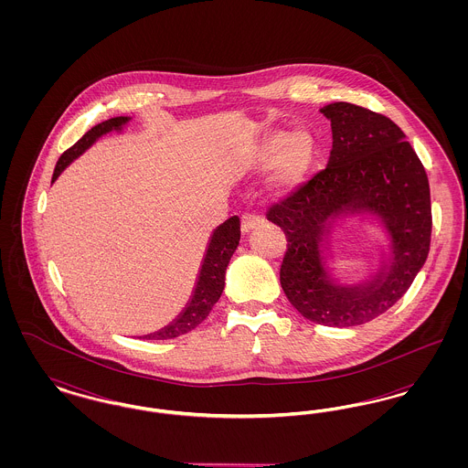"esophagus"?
<instances>
[{"mask_svg": "<svg viewBox=\"0 0 468 468\" xmlns=\"http://www.w3.org/2000/svg\"><path fill=\"white\" fill-rule=\"evenodd\" d=\"M263 223V219L260 218V216H254V214H244L242 216V224H240V228H242V233H249L252 228H256L258 224Z\"/></svg>", "mask_w": 468, "mask_h": 468, "instance_id": "esophagus-1", "label": "esophagus"}]
</instances>
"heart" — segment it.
<instances>
[{"mask_svg":"<svg viewBox=\"0 0 468 468\" xmlns=\"http://www.w3.org/2000/svg\"><path fill=\"white\" fill-rule=\"evenodd\" d=\"M315 161V140L307 130H275L261 136L247 153L245 172L267 168L265 187L273 197H288L311 172Z\"/></svg>","mask_w":468,"mask_h":468,"instance_id":"heart-1","label":"heart"}]
</instances>
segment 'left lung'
I'll return each instance as SVG.
<instances>
[{"label": "left lung", "mask_w": 468, "mask_h": 468, "mask_svg": "<svg viewBox=\"0 0 468 468\" xmlns=\"http://www.w3.org/2000/svg\"><path fill=\"white\" fill-rule=\"evenodd\" d=\"M334 145L324 170L268 208L288 249L281 286L312 323L347 328L391 309L423 268L431 237L430 186L400 128L378 112L336 101L321 109ZM372 213L390 237V252L370 280L335 285L322 250L342 215Z\"/></svg>", "instance_id": "obj_1"}]
</instances>
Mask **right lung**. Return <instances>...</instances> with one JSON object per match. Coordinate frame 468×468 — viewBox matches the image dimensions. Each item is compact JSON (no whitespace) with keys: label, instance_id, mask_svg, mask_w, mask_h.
<instances>
[{"label":"right lung","instance_id":"1","mask_svg":"<svg viewBox=\"0 0 468 468\" xmlns=\"http://www.w3.org/2000/svg\"><path fill=\"white\" fill-rule=\"evenodd\" d=\"M130 119L132 117H124V115L112 117L109 121H103V122L96 124L94 128H90V132L84 134L75 145H71L61 154L56 168H54L52 182L61 176V172L73 159L82 156L100 136L111 133V132H121L122 126L130 122ZM239 242H240V219L237 216H233L214 229L208 245H207L203 261H201L197 286L193 290V296L187 302L186 309L180 312L177 319H174L168 326L161 328L154 334L144 335V338H147V340L176 338L178 335L195 330L200 324L223 294L226 268H228V263H229L235 249L239 247Z\"/></svg>","mask_w":468,"mask_h":468}]
</instances>
